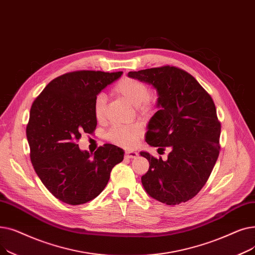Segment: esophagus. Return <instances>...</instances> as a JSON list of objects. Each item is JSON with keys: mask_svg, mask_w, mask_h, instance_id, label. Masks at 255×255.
<instances>
[{"mask_svg": "<svg viewBox=\"0 0 255 255\" xmlns=\"http://www.w3.org/2000/svg\"><path fill=\"white\" fill-rule=\"evenodd\" d=\"M138 156V152L134 150H128L126 151V157L127 159H136Z\"/></svg>", "mask_w": 255, "mask_h": 255, "instance_id": "esophagus-1", "label": "esophagus"}]
</instances>
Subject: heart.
<instances>
[{"mask_svg":"<svg viewBox=\"0 0 255 255\" xmlns=\"http://www.w3.org/2000/svg\"><path fill=\"white\" fill-rule=\"evenodd\" d=\"M113 92L134 105L139 113L148 114L153 111L155 102L149 95V88L144 82L134 78H124L117 82ZM106 98L98 95L93 103L94 117L99 121L104 120L106 116ZM143 130L137 125L115 127L108 132V139L127 148L132 147L142 137Z\"/></svg>","mask_w":255,"mask_h":255,"instance_id":"b5f03b06","label":"heart"}]
</instances>
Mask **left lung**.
<instances>
[{"instance_id": "8db88e82", "label": "left lung", "mask_w": 255, "mask_h": 255, "mask_svg": "<svg viewBox=\"0 0 255 255\" xmlns=\"http://www.w3.org/2000/svg\"><path fill=\"white\" fill-rule=\"evenodd\" d=\"M128 76L151 85L157 93L159 111L149 120L145 141L161 150L170 148L166 161L140 152L149 162L142 186L160 202H186L207 183L219 155L221 125L215 104L195 78L174 66L129 71Z\"/></svg>"}]
</instances>
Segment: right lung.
<instances>
[{
  "label": "right lung",
  "instance_id": "add662e5",
  "mask_svg": "<svg viewBox=\"0 0 255 255\" xmlns=\"http://www.w3.org/2000/svg\"><path fill=\"white\" fill-rule=\"evenodd\" d=\"M123 71L68 72L46 85L31 107L27 126L32 165L45 188L62 202L78 205L99 196L124 149L105 144L94 153L77 141L98 125L93 103Z\"/></svg>",
  "mask_w": 255,
  "mask_h": 255
}]
</instances>
